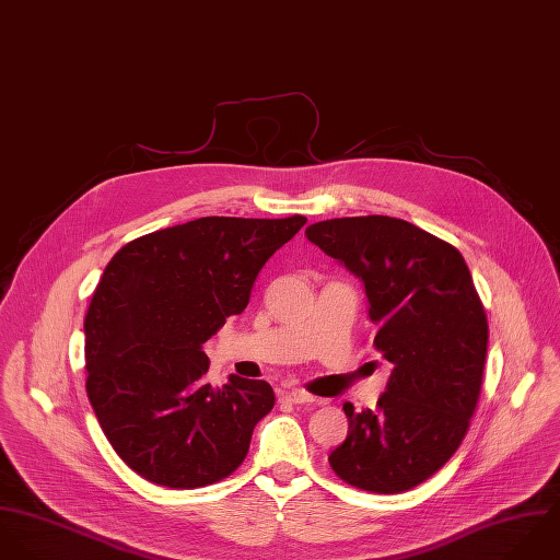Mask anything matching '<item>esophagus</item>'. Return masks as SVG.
I'll list each match as a JSON object with an SVG mask.
<instances>
[{"mask_svg": "<svg viewBox=\"0 0 560 560\" xmlns=\"http://www.w3.org/2000/svg\"><path fill=\"white\" fill-rule=\"evenodd\" d=\"M281 398H285V400H290V402H294V405H305V402H316V400H318L316 396H312V394L305 392V389L281 392Z\"/></svg>", "mask_w": 560, "mask_h": 560, "instance_id": "1", "label": "esophagus"}]
</instances>
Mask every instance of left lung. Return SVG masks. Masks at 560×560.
<instances>
[{"instance_id":"8db88e82","label":"left lung","mask_w":560,"mask_h":560,"mask_svg":"<svg viewBox=\"0 0 560 560\" xmlns=\"http://www.w3.org/2000/svg\"><path fill=\"white\" fill-rule=\"evenodd\" d=\"M354 272L394 363L376 409L343 402L348 435L329 454L337 476L370 493L409 491L458 450L478 405L489 325L469 268L446 240L392 217H343L305 229Z\"/></svg>"}]
</instances>
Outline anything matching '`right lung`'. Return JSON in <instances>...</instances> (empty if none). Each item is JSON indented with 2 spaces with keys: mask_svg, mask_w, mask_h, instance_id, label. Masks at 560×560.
I'll return each mask as SVG.
<instances>
[{
  "mask_svg": "<svg viewBox=\"0 0 560 560\" xmlns=\"http://www.w3.org/2000/svg\"><path fill=\"white\" fill-rule=\"evenodd\" d=\"M305 217H206L127 242L86 318V394L114 452L144 480L197 489L231 476L275 407L266 381L214 389L203 343L244 312L264 264Z\"/></svg>",
  "mask_w": 560,
  "mask_h": 560,
  "instance_id": "1",
  "label": "right lung"
}]
</instances>
